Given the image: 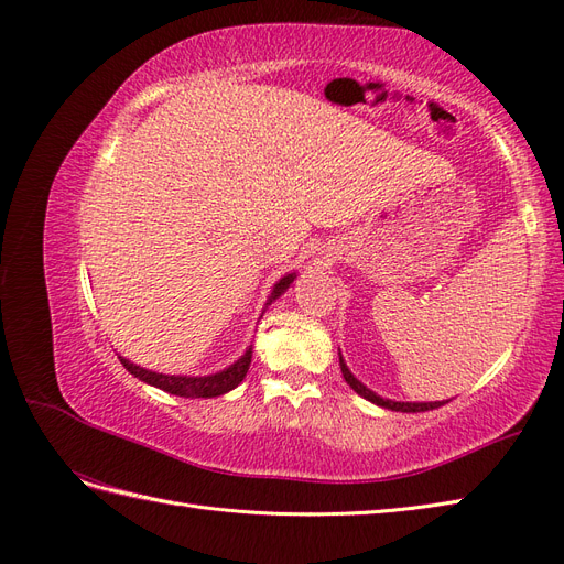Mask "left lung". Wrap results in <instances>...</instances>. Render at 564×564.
Masks as SVG:
<instances>
[{
    "label": "left lung",
    "mask_w": 564,
    "mask_h": 564,
    "mask_svg": "<svg viewBox=\"0 0 564 564\" xmlns=\"http://www.w3.org/2000/svg\"><path fill=\"white\" fill-rule=\"evenodd\" d=\"M339 368H341L344 379H347V384H349L358 395H362V398H366V401H370V403H375V405H379V408H387V410H393V412H426V410H435V408H441V405L447 403V401H433V403H398V401H389V398H381V395H377L375 391H370L366 384H360V381H358V379L351 375V370L347 368V362H344L341 354H339Z\"/></svg>",
    "instance_id": "left-lung-1"
}]
</instances>
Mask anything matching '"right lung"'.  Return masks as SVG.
I'll return each instance as SVG.
<instances>
[{
	"instance_id": "1",
	"label": "right lung",
	"mask_w": 564,
	"mask_h": 564,
	"mask_svg": "<svg viewBox=\"0 0 564 564\" xmlns=\"http://www.w3.org/2000/svg\"><path fill=\"white\" fill-rule=\"evenodd\" d=\"M293 281H295V274L283 276L274 285V290H271L267 304L279 300ZM250 358H252V347L239 360H236L234 366H229V368H225L220 372L206 375V377H187V375H161V372L144 370V368L135 366V362L119 356V360L123 362V368L129 370L133 377H138L140 381H144V384L156 387L161 391H169L173 395H183V398H215V395H223V393L236 389V387L241 384L248 368H250Z\"/></svg>"
}]
</instances>
